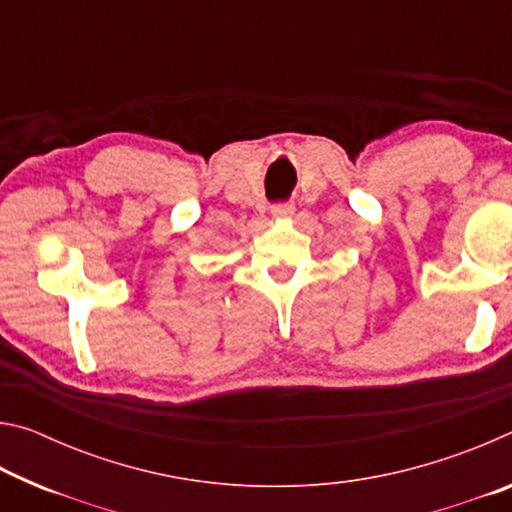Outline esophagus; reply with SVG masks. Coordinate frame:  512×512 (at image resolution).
Instances as JSON below:
<instances>
[{
	"label": "esophagus",
	"mask_w": 512,
	"mask_h": 512,
	"mask_svg": "<svg viewBox=\"0 0 512 512\" xmlns=\"http://www.w3.org/2000/svg\"><path fill=\"white\" fill-rule=\"evenodd\" d=\"M293 210H296L293 203H277L271 207V214H273V219H289Z\"/></svg>",
	"instance_id": "34e87169"
}]
</instances>
